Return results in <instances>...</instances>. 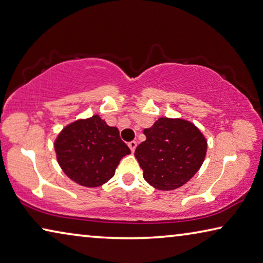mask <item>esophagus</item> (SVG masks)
Here are the masks:
<instances>
[{
  "label": "esophagus",
  "mask_w": 263,
  "mask_h": 263,
  "mask_svg": "<svg viewBox=\"0 0 263 263\" xmlns=\"http://www.w3.org/2000/svg\"><path fill=\"white\" fill-rule=\"evenodd\" d=\"M128 147L131 148L132 152H135V149H136V147H137V141H135V140L130 141V143H128Z\"/></svg>",
  "instance_id": "obj_1"
}]
</instances>
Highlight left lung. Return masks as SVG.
<instances>
[{"mask_svg": "<svg viewBox=\"0 0 263 263\" xmlns=\"http://www.w3.org/2000/svg\"><path fill=\"white\" fill-rule=\"evenodd\" d=\"M146 140L135 157L144 179L154 189L172 191L186 184L205 160L207 141L197 126L184 119L159 118L145 128Z\"/></svg>", "mask_w": 263, "mask_h": 263, "instance_id": "obj_1", "label": "left lung"}]
</instances>
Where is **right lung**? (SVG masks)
<instances>
[{"instance_id": "obj_1", "label": "right lung", "mask_w": 263, "mask_h": 263, "mask_svg": "<svg viewBox=\"0 0 263 263\" xmlns=\"http://www.w3.org/2000/svg\"><path fill=\"white\" fill-rule=\"evenodd\" d=\"M58 164L77 184L98 187L115 176L120 159L131 151L117 127L99 116L77 120L63 128L55 141Z\"/></svg>"}]
</instances>
